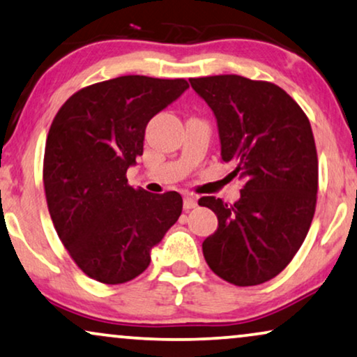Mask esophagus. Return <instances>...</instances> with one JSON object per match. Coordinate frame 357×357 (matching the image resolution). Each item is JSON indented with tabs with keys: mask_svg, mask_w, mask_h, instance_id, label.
<instances>
[{
	"mask_svg": "<svg viewBox=\"0 0 357 357\" xmlns=\"http://www.w3.org/2000/svg\"><path fill=\"white\" fill-rule=\"evenodd\" d=\"M197 197H192V195H187V197L183 198V208L185 209H193L197 206Z\"/></svg>",
	"mask_w": 357,
	"mask_h": 357,
	"instance_id": "obj_1",
	"label": "esophagus"
}]
</instances>
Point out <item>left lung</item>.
<instances>
[{"instance_id": "obj_1", "label": "left lung", "mask_w": 357, "mask_h": 357, "mask_svg": "<svg viewBox=\"0 0 357 357\" xmlns=\"http://www.w3.org/2000/svg\"><path fill=\"white\" fill-rule=\"evenodd\" d=\"M190 84L216 115L222 162L243 180L234 204L199 198L218 216L204 260L231 284H261L289 265L314 219L319 159L310 121L273 82L219 75Z\"/></svg>"}]
</instances>
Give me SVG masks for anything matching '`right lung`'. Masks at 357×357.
I'll return each instance as SVG.
<instances>
[{"label": "right lung", "instance_id": "right-lung-1", "mask_svg": "<svg viewBox=\"0 0 357 357\" xmlns=\"http://www.w3.org/2000/svg\"><path fill=\"white\" fill-rule=\"evenodd\" d=\"M187 79L128 75L75 92L56 112L43 155V188L55 231L92 280L123 284L151 261V248L177 222L182 197L128 185L153 116Z\"/></svg>", "mask_w": 357, "mask_h": 357}]
</instances>
